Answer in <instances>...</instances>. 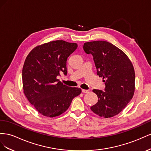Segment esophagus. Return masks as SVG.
Returning <instances> with one entry per match:
<instances>
[{"label":"esophagus","instance_id":"obj_1","mask_svg":"<svg viewBox=\"0 0 151 151\" xmlns=\"http://www.w3.org/2000/svg\"><path fill=\"white\" fill-rule=\"evenodd\" d=\"M81 92H82L83 93H88V92H89V90H88L82 89V90H81Z\"/></svg>","mask_w":151,"mask_h":151}]
</instances>
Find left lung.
Segmentation results:
<instances>
[{
  "label": "left lung",
  "mask_w": 151,
  "mask_h": 151,
  "mask_svg": "<svg viewBox=\"0 0 151 151\" xmlns=\"http://www.w3.org/2000/svg\"><path fill=\"white\" fill-rule=\"evenodd\" d=\"M83 48L86 54L92 55L97 74L105 83L104 91L92 90L98 101L90 109L106 118L117 115L134 94L135 75L132 62L122 50L108 42H86Z\"/></svg>",
  "instance_id": "obj_1"
}]
</instances>
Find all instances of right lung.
Instances as JSON below:
<instances>
[{
    "label": "right lung",
    "mask_w": 151,
    "mask_h": 151,
    "mask_svg": "<svg viewBox=\"0 0 151 151\" xmlns=\"http://www.w3.org/2000/svg\"><path fill=\"white\" fill-rule=\"evenodd\" d=\"M78 47L76 43L55 40L36 47L28 55L22 71L24 93L40 114L53 118L64 113L80 88L63 85L57 76L67 75L68 57Z\"/></svg>",
    "instance_id": "add662e5"
}]
</instances>
